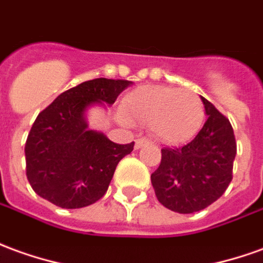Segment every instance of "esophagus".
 Listing matches in <instances>:
<instances>
[{
  "label": "esophagus",
  "instance_id": "esophagus-1",
  "mask_svg": "<svg viewBox=\"0 0 263 263\" xmlns=\"http://www.w3.org/2000/svg\"><path fill=\"white\" fill-rule=\"evenodd\" d=\"M146 144H149V139H146V138H138L137 141H135V148L139 149V148H142Z\"/></svg>",
  "mask_w": 263,
  "mask_h": 263
}]
</instances>
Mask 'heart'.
Segmentation results:
<instances>
[{
    "mask_svg": "<svg viewBox=\"0 0 263 263\" xmlns=\"http://www.w3.org/2000/svg\"><path fill=\"white\" fill-rule=\"evenodd\" d=\"M124 114L128 119L149 125L151 132L166 144L194 138L205 119L201 97L174 87H141L126 95Z\"/></svg>",
    "mask_w": 263,
    "mask_h": 263,
    "instance_id": "heart-1",
    "label": "heart"
}]
</instances>
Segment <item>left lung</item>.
Returning <instances> with one entry per match:
<instances>
[{
  "label": "left lung",
  "instance_id": "8db88e82",
  "mask_svg": "<svg viewBox=\"0 0 263 263\" xmlns=\"http://www.w3.org/2000/svg\"><path fill=\"white\" fill-rule=\"evenodd\" d=\"M206 122L191 142L165 146L151 175L158 201L178 214L202 211L223 195L232 181L236 141L229 119L203 97Z\"/></svg>",
  "mask_w": 263,
  "mask_h": 263
}]
</instances>
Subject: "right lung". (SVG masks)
Segmentation results:
<instances>
[{
	"label": "right lung",
	"mask_w": 263,
	"mask_h": 263,
	"mask_svg": "<svg viewBox=\"0 0 263 263\" xmlns=\"http://www.w3.org/2000/svg\"><path fill=\"white\" fill-rule=\"evenodd\" d=\"M131 81L95 78L58 95L38 114L25 142V171L35 194L60 208L92 205L105 195L134 142L115 144L87 129L84 112L95 102L114 104Z\"/></svg>",
	"instance_id": "right-lung-1"
}]
</instances>
